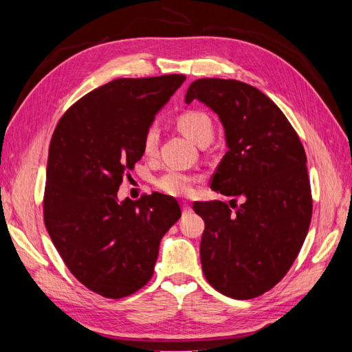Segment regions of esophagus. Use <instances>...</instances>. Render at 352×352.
I'll return each mask as SVG.
<instances>
[{"label":"esophagus","mask_w":352,"mask_h":352,"mask_svg":"<svg viewBox=\"0 0 352 352\" xmlns=\"http://www.w3.org/2000/svg\"><path fill=\"white\" fill-rule=\"evenodd\" d=\"M182 210H183V214H189L192 212V207L188 203H183L182 204Z\"/></svg>","instance_id":"34e87169"}]
</instances>
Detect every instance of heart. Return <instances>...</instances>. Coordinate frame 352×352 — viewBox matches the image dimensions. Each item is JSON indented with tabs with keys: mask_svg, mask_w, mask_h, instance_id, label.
Listing matches in <instances>:
<instances>
[{
	"mask_svg": "<svg viewBox=\"0 0 352 352\" xmlns=\"http://www.w3.org/2000/svg\"><path fill=\"white\" fill-rule=\"evenodd\" d=\"M178 130H180L186 138L195 142L197 145L210 142L213 136V122L210 116L201 110H186L175 119ZM157 140H159V133L154 125L149 126L145 131L142 148H144L145 155L154 154L157 148ZM197 178L188 174V172L169 169L164 172L155 180V188L163 193L170 197H189L193 190Z\"/></svg>",
	"mask_w": 352,
	"mask_h": 352,
	"instance_id": "b5f03b06",
	"label": "heart"
}]
</instances>
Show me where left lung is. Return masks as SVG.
Segmentation results:
<instances>
[{
    "label": "left lung",
    "mask_w": 352,
    "mask_h": 352,
    "mask_svg": "<svg viewBox=\"0 0 352 352\" xmlns=\"http://www.w3.org/2000/svg\"><path fill=\"white\" fill-rule=\"evenodd\" d=\"M193 100L210 107L226 131L228 151L210 188L243 199L234 212L222 201L193 204L206 223L201 265L222 295L251 300L287 274L307 236L313 210L307 157L287 118L254 86L199 78L186 94V102Z\"/></svg>",
    "instance_id": "1"
}]
</instances>
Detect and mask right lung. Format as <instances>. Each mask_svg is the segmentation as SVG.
I'll return each instance as SVG.
<instances>
[{"label":"right lung","mask_w":352,"mask_h":352,"mask_svg":"<svg viewBox=\"0 0 352 352\" xmlns=\"http://www.w3.org/2000/svg\"><path fill=\"white\" fill-rule=\"evenodd\" d=\"M186 77L118 78L78 100L52 133L43 221L65 265L101 296L119 300L151 280L159 246L180 219L177 199L155 192L119 203L145 131Z\"/></svg>","instance_id":"add662e5"}]
</instances>
